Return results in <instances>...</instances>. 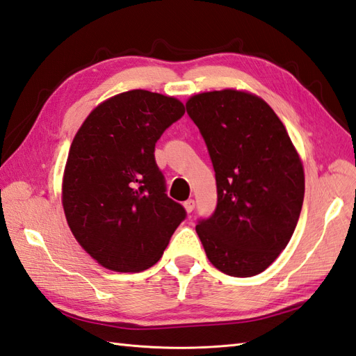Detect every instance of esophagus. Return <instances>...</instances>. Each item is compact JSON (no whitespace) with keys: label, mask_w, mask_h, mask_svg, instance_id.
Wrapping results in <instances>:
<instances>
[{"label":"esophagus","mask_w":356,"mask_h":356,"mask_svg":"<svg viewBox=\"0 0 356 356\" xmlns=\"http://www.w3.org/2000/svg\"><path fill=\"white\" fill-rule=\"evenodd\" d=\"M184 206H185L186 212L191 213L194 211V208H195V200H194V198H188V200L184 203Z\"/></svg>","instance_id":"esophagus-1"}]
</instances>
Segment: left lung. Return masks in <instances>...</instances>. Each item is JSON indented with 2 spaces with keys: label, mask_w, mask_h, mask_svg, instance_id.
<instances>
[{
  "label": "left lung",
  "mask_w": 356,
  "mask_h": 356,
  "mask_svg": "<svg viewBox=\"0 0 356 356\" xmlns=\"http://www.w3.org/2000/svg\"><path fill=\"white\" fill-rule=\"evenodd\" d=\"M186 112L208 147L217 206L195 230L213 267L259 275L290 243L305 176L282 121L259 97L225 89L194 95Z\"/></svg>",
  "instance_id": "obj_1"
}]
</instances>
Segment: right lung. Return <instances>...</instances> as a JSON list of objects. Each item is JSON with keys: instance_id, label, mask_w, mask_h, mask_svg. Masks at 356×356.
I'll list each match as a JSON object with an SVG mask.
<instances>
[{"instance_id": "1", "label": "right lung", "mask_w": 356, "mask_h": 356, "mask_svg": "<svg viewBox=\"0 0 356 356\" xmlns=\"http://www.w3.org/2000/svg\"><path fill=\"white\" fill-rule=\"evenodd\" d=\"M184 113L176 98L135 89L95 107L74 138L63 211L79 244L103 267L150 268L186 218L154 159L156 143Z\"/></svg>"}]
</instances>
